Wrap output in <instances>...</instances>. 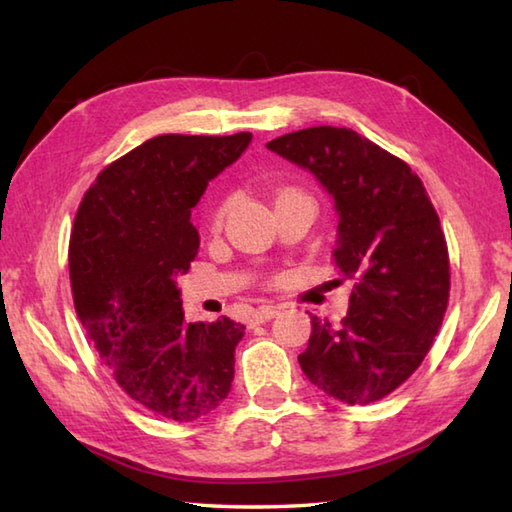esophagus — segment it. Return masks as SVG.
<instances>
[{
  "instance_id": "obj_1",
  "label": "esophagus",
  "mask_w": 512,
  "mask_h": 512,
  "mask_svg": "<svg viewBox=\"0 0 512 512\" xmlns=\"http://www.w3.org/2000/svg\"><path fill=\"white\" fill-rule=\"evenodd\" d=\"M277 312H279V310H277L275 306H262L259 310H255L253 323H266V321H270V319H275Z\"/></svg>"
}]
</instances>
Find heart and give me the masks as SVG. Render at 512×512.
Segmentation results:
<instances>
[{"label":"heart","mask_w":512,"mask_h":512,"mask_svg":"<svg viewBox=\"0 0 512 512\" xmlns=\"http://www.w3.org/2000/svg\"><path fill=\"white\" fill-rule=\"evenodd\" d=\"M290 193H297V191H284V193H279V198H277V200H281V198H286V195H290ZM226 211H228V202H222L220 206H217V209H215V213H213V228H220V226H222V222H224V215H226Z\"/></svg>","instance_id":"b5f03b06"}]
</instances>
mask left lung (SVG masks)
Returning <instances> with one entry per match:
<instances>
[{
	"label": "left lung",
	"instance_id": "obj_1",
	"mask_svg": "<svg viewBox=\"0 0 512 512\" xmlns=\"http://www.w3.org/2000/svg\"><path fill=\"white\" fill-rule=\"evenodd\" d=\"M308 169L339 213L334 262L354 281L339 328L312 317L299 365L312 385L347 405H369L416 372L449 303L447 239L407 162L347 127H308L270 140Z\"/></svg>",
	"mask_w": 512,
	"mask_h": 512
}]
</instances>
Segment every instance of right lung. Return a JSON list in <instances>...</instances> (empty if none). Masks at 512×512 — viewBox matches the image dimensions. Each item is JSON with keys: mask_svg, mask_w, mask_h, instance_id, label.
<instances>
[{"mask_svg": "<svg viewBox=\"0 0 512 512\" xmlns=\"http://www.w3.org/2000/svg\"><path fill=\"white\" fill-rule=\"evenodd\" d=\"M250 140L151 138L96 176L74 217L76 314L125 394L167 420H198L231 391L244 325L184 321L176 277L200 248L191 209Z\"/></svg>", "mask_w": 512, "mask_h": 512, "instance_id": "add662e5", "label": "right lung"}]
</instances>
